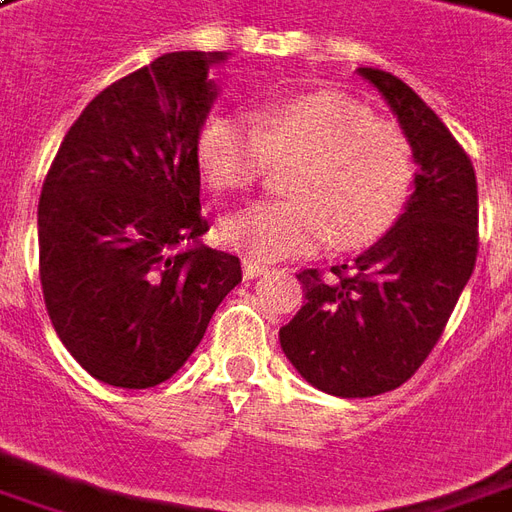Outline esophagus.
I'll return each instance as SVG.
<instances>
[{
  "label": "esophagus",
  "mask_w": 512,
  "mask_h": 512,
  "mask_svg": "<svg viewBox=\"0 0 512 512\" xmlns=\"http://www.w3.org/2000/svg\"><path fill=\"white\" fill-rule=\"evenodd\" d=\"M263 274H268V266H263V263H257V260H249V257H244L246 279H255V276H263Z\"/></svg>",
  "instance_id": "esophagus-1"
}]
</instances>
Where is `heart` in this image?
<instances>
[{
    "instance_id": "obj_1",
    "label": "heart",
    "mask_w": 512,
    "mask_h": 512,
    "mask_svg": "<svg viewBox=\"0 0 512 512\" xmlns=\"http://www.w3.org/2000/svg\"><path fill=\"white\" fill-rule=\"evenodd\" d=\"M198 162L208 187L252 189L274 165L293 198L266 200L222 222V241L252 260L309 255L374 244L407 211L415 154L404 132L372 108L339 92H309L255 113L211 116L198 135Z\"/></svg>"
}]
</instances>
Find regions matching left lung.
<instances>
[{"label": "left lung", "instance_id": "1", "mask_svg": "<svg viewBox=\"0 0 512 512\" xmlns=\"http://www.w3.org/2000/svg\"><path fill=\"white\" fill-rule=\"evenodd\" d=\"M415 154V187L396 225L350 266L298 274L304 306L279 328L287 361L317 391L380 396L407 382L448 325L478 257V181L450 130L396 75L358 67Z\"/></svg>", "mask_w": 512, "mask_h": 512}]
</instances>
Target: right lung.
Listing matches in <instances>:
<instances>
[{
    "label": "right lung",
    "mask_w": 512,
    "mask_h": 512,
    "mask_svg": "<svg viewBox=\"0 0 512 512\" xmlns=\"http://www.w3.org/2000/svg\"><path fill=\"white\" fill-rule=\"evenodd\" d=\"M225 51H173L94 97L64 135L37 206L56 333L94 380L154 388L179 372L241 282L200 244L198 135Z\"/></svg>",
    "instance_id": "right-lung-1"
}]
</instances>
